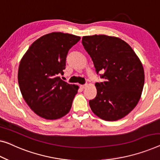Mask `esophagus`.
Segmentation results:
<instances>
[{"label": "esophagus", "mask_w": 160, "mask_h": 160, "mask_svg": "<svg viewBox=\"0 0 160 160\" xmlns=\"http://www.w3.org/2000/svg\"><path fill=\"white\" fill-rule=\"evenodd\" d=\"M80 87L82 88V89H84V88H85L87 87V85H80Z\"/></svg>", "instance_id": "34e87169"}]
</instances>
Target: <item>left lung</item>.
<instances>
[{
  "mask_svg": "<svg viewBox=\"0 0 160 160\" xmlns=\"http://www.w3.org/2000/svg\"><path fill=\"white\" fill-rule=\"evenodd\" d=\"M82 44L104 82H96L97 95L90 100L92 111L105 121H117L137 106L142 95L144 72L139 57L127 43L106 35L85 36ZM103 72V74L99 72Z\"/></svg>",
  "mask_w": 160,
  "mask_h": 160,
  "instance_id": "obj_1",
  "label": "left lung"
}]
</instances>
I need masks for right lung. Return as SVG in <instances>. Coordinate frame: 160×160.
Wrapping results in <instances>:
<instances>
[{
    "instance_id": "right-lung-1",
    "label": "right lung",
    "mask_w": 160,
    "mask_h": 160,
    "mask_svg": "<svg viewBox=\"0 0 160 160\" xmlns=\"http://www.w3.org/2000/svg\"><path fill=\"white\" fill-rule=\"evenodd\" d=\"M78 36L52 32L33 43L21 59L18 81L22 96L40 117L54 120L70 111L78 85L61 79L68 51L80 41Z\"/></svg>"
}]
</instances>
